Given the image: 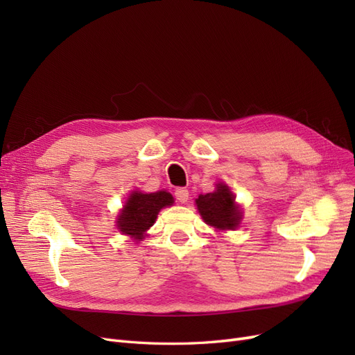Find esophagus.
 I'll return each mask as SVG.
<instances>
[{"label": "esophagus", "instance_id": "34e87169", "mask_svg": "<svg viewBox=\"0 0 355 355\" xmlns=\"http://www.w3.org/2000/svg\"><path fill=\"white\" fill-rule=\"evenodd\" d=\"M175 197L179 202H187L188 201V197H189V192L187 188H178L175 191Z\"/></svg>", "mask_w": 355, "mask_h": 355}]
</instances>
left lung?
<instances>
[{"instance_id":"obj_1","label":"left lung","mask_w":355,"mask_h":355,"mask_svg":"<svg viewBox=\"0 0 355 355\" xmlns=\"http://www.w3.org/2000/svg\"><path fill=\"white\" fill-rule=\"evenodd\" d=\"M234 201V194L223 184H219L214 192L200 196L196 200L204 222L218 230H234L239 227L241 213Z\"/></svg>"}]
</instances>
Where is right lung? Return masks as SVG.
<instances>
[{
	"label": "right lung",
	"instance_id": "obj_1",
	"mask_svg": "<svg viewBox=\"0 0 355 355\" xmlns=\"http://www.w3.org/2000/svg\"><path fill=\"white\" fill-rule=\"evenodd\" d=\"M173 204V197L166 191L142 194L133 192L127 200L124 209L118 218V230L125 235H132L135 240H142L145 231L153 227L158 211Z\"/></svg>",
	"mask_w": 355,
	"mask_h": 355
}]
</instances>
